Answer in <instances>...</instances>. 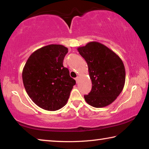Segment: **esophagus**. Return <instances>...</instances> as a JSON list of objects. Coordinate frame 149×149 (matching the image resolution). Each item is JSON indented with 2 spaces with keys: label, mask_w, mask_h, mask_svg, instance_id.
<instances>
[{
  "label": "esophagus",
  "mask_w": 149,
  "mask_h": 149,
  "mask_svg": "<svg viewBox=\"0 0 149 149\" xmlns=\"http://www.w3.org/2000/svg\"><path fill=\"white\" fill-rule=\"evenodd\" d=\"M75 81H76V83H77H77L78 82H79V77H75Z\"/></svg>",
  "instance_id": "obj_1"
}]
</instances>
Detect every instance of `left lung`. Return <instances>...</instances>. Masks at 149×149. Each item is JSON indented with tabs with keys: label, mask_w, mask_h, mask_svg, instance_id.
I'll use <instances>...</instances> for the list:
<instances>
[{
	"label": "left lung",
	"mask_w": 149,
	"mask_h": 149,
	"mask_svg": "<svg viewBox=\"0 0 149 149\" xmlns=\"http://www.w3.org/2000/svg\"><path fill=\"white\" fill-rule=\"evenodd\" d=\"M86 61L92 89L84 95L85 101L95 108L110 104L122 91L125 70L122 60L112 50L99 42H90L77 49Z\"/></svg>",
	"instance_id": "left-lung-1"
}]
</instances>
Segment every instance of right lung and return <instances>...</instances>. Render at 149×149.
<instances>
[{
    "label": "right lung",
    "mask_w": 149,
    "mask_h": 149,
    "mask_svg": "<svg viewBox=\"0 0 149 149\" xmlns=\"http://www.w3.org/2000/svg\"><path fill=\"white\" fill-rule=\"evenodd\" d=\"M68 52L61 45H49L35 50L27 59L22 79L29 97L38 107L49 111L67 103L75 81L63 61Z\"/></svg>",
    "instance_id": "add662e5"
}]
</instances>
